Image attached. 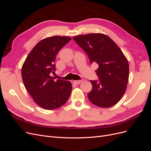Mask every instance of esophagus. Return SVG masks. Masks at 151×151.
I'll return each mask as SVG.
<instances>
[{
	"label": "esophagus",
	"mask_w": 151,
	"mask_h": 151,
	"mask_svg": "<svg viewBox=\"0 0 151 151\" xmlns=\"http://www.w3.org/2000/svg\"><path fill=\"white\" fill-rule=\"evenodd\" d=\"M82 81H83L82 80H76V81H73V83H74L76 85H78V84H79L81 83Z\"/></svg>",
	"instance_id": "esophagus-1"
}]
</instances>
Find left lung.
Listing matches in <instances>:
<instances>
[{
    "mask_svg": "<svg viewBox=\"0 0 151 151\" xmlns=\"http://www.w3.org/2000/svg\"><path fill=\"white\" fill-rule=\"evenodd\" d=\"M88 54L91 63H97L99 80L90 81L93 88L88 93L89 101L98 106L109 108L124 94L129 81V65L117 45L101 33H90L73 37Z\"/></svg>",
    "mask_w": 151,
    "mask_h": 151,
    "instance_id": "1",
    "label": "left lung"
}]
</instances>
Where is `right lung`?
Masks as SVG:
<instances>
[{
	"instance_id": "add662e5",
	"label": "right lung",
	"mask_w": 151,
	"mask_h": 151,
	"mask_svg": "<svg viewBox=\"0 0 151 151\" xmlns=\"http://www.w3.org/2000/svg\"><path fill=\"white\" fill-rule=\"evenodd\" d=\"M68 36H55L41 40L35 45L22 67L23 83L34 101L45 109L62 106L69 98L72 91L70 82L54 80L50 74L55 71L57 54L69 42Z\"/></svg>"
}]
</instances>
